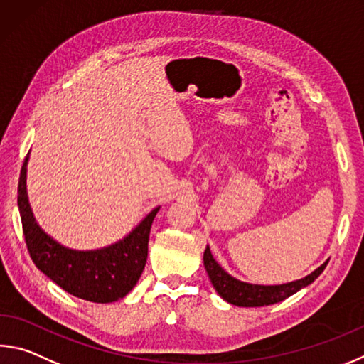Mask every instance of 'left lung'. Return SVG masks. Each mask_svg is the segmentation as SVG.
Instances as JSON below:
<instances>
[{"label":"left lung","mask_w":364,"mask_h":364,"mask_svg":"<svg viewBox=\"0 0 364 364\" xmlns=\"http://www.w3.org/2000/svg\"><path fill=\"white\" fill-rule=\"evenodd\" d=\"M326 264L314 270L312 274L307 275L306 279L296 280L291 283H285V285H275V287H262V285H251V283H243L240 280L230 277L228 272H224L220 264L213 259L210 247H207L203 253V266L207 269L208 277L211 283H213L215 289L224 301H228L234 306L239 307H262L270 306V304H277L283 299H287L291 294L297 293L304 287L312 283L316 277H318L323 270H325Z\"/></svg>","instance_id":"obj_1"}]
</instances>
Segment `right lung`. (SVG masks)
<instances>
[{"label":"right lung","mask_w":364,"mask_h":364,"mask_svg":"<svg viewBox=\"0 0 364 364\" xmlns=\"http://www.w3.org/2000/svg\"><path fill=\"white\" fill-rule=\"evenodd\" d=\"M26 154L18 178L17 203L30 257L43 274L65 291L90 302H114L136 285L148 257L151 224L154 208L124 240L108 248L76 251L62 247L44 234L33 218L26 197Z\"/></svg>","instance_id":"obj_1"}]
</instances>
